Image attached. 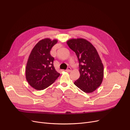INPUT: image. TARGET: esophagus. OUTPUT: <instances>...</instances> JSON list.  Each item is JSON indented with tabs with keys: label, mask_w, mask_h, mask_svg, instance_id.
<instances>
[{
	"label": "esophagus",
	"mask_w": 130,
	"mask_h": 130,
	"mask_svg": "<svg viewBox=\"0 0 130 130\" xmlns=\"http://www.w3.org/2000/svg\"><path fill=\"white\" fill-rule=\"evenodd\" d=\"M67 72H71V67H68V68H67V69H66V70Z\"/></svg>",
	"instance_id": "34e87169"
}]
</instances>
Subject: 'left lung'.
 Segmentation results:
<instances>
[{"mask_svg":"<svg viewBox=\"0 0 130 130\" xmlns=\"http://www.w3.org/2000/svg\"><path fill=\"white\" fill-rule=\"evenodd\" d=\"M67 43L79 62L80 76L74 84L84 92H93L101 85L104 77V66L96 49L82 38L70 39Z\"/></svg>","mask_w":130,"mask_h":130,"instance_id":"left-lung-1","label":"left lung"}]
</instances>
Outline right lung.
Returning <instances> with one entry per match:
<instances>
[{
  "label": "right lung",
  "instance_id": "right-lung-1",
  "mask_svg": "<svg viewBox=\"0 0 130 130\" xmlns=\"http://www.w3.org/2000/svg\"><path fill=\"white\" fill-rule=\"evenodd\" d=\"M46 38L39 41L34 47L28 58L25 75L30 85L38 90L47 88L60 75L54 66V58L50 52L57 42Z\"/></svg>",
  "mask_w": 130,
  "mask_h": 130
}]
</instances>
